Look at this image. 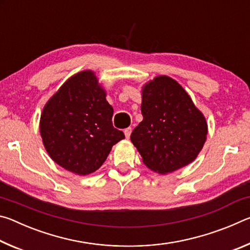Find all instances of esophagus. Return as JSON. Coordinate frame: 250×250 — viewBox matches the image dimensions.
Here are the masks:
<instances>
[{
    "mask_svg": "<svg viewBox=\"0 0 250 250\" xmlns=\"http://www.w3.org/2000/svg\"><path fill=\"white\" fill-rule=\"evenodd\" d=\"M131 131H132V129H131L130 126H129V128H125V138H126V139H128V138L130 137Z\"/></svg>",
    "mask_w": 250,
    "mask_h": 250,
    "instance_id": "esophagus-1",
    "label": "esophagus"
}]
</instances>
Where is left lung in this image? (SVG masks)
<instances>
[{"mask_svg":"<svg viewBox=\"0 0 250 250\" xmlns=\"http://www.w3.org/2000/svg\"><path fill=\"white\" fill-rule=\"evenodd\" d=\"M141 113L143 120L130 139L147 167L167 174L195 160L206 140L207 124L181 84L167 76L146 83Z\"/></svg>","mask_w":250,"mask_h":250,"instance_id":"left-lung-1","label":"left lung"}]
</instances>
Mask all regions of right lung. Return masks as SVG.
Returning <instances> with one entry per match:
<instances>
[{"instance_id": "add662e5", "label": "right lung", "mask_w": 250, "mask_h": 250, "mask_svg": "<svg viewBox=\"0 0 250 250\" xmlns=\"http://www.w3.org/2000/svg\"><path fill=\"white\" fill-rule=\"evenodd\" d=\"M113 108L92 71H82L62 84L46 104L41 135L58 166L79 175L103 166L113 145L125 138L112 125Z\"/></svg>"}]
</instances>
